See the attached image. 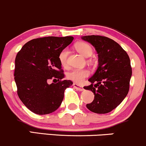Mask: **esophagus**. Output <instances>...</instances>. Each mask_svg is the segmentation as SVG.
<instances>
[{"instance_id": "34e87169", "label": "esophagus", "mask_w": 146, "mask_h": 146, "mask_svg": "<svg viewBox=\"0 0 146 146\" xmlns=\"http://www.w3.org/2000/svg\"><path fill=\"white\" fill-rule=\"evenodd\" d=\"M73 86L74 88H75L76 90H77L78 91H83L84 90V89H83V88L81 86H79V85H78L77 83H73Z\"/></svg>"}]
</instances>
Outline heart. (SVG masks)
<instances>
[{
	"label": "heart",
	"instance_id": "obj_1",
	"mask_svg": "<svg viewBox=\"0 0 146 146\" xmlns=\"http://www.w3.org/2000/svg\"><path fill=\"white\" fill-rule=\"evenodd\" d=\"M76 50L85 57H89L92 54V48L89 44L86 42H80L75 45ZM69 54V50L68 48H65L60 52L58 55V59L63 66L67 65V60ZM90 75V71L87 69H74L68 73V78L71 81L76 82L77 83H81L86 77Z\"/></svg>",
	"mask_w": 146,
	"mask_h": 146
}]
</instances>
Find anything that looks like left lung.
<instances>
[{
	"label": "left lung",
	"mask_w": 146,
	"mask_h": 146,
	"mask_svg": "<svg viewBox=\"0 0 146 146\" xmlns=\"http://www.w3.org/2000/svg\"><path fill=\"white\" fill-rule=\"evenodd\" d=\"M81 38L94 47L98 54V68L88 79L94 99L86 105L97 114H106L115 109L127 96L132 76L130 60L126 52L112 39L101 36H84ZM95 84L94 85V83Z\"/></svg>",
	"instance_id": "left-lung-1"
}]
</instances>
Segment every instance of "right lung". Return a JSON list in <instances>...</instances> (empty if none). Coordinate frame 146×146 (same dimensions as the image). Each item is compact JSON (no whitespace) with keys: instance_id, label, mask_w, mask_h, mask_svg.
<instances>
[{"instance_id":"add662e5","label":"right lung","mask_w":146,"mask_h":146,"mask_svg":"<svg viewBox=\"0 0 146 146\" xmlns=\"http://www.w3.org/2000/svg\"><path fill=\"white\" fill-rule=\"evenodd\" d=\"M72 36H47L29 40L18 52L14 80L23 104L35 114H47L59 108L64 91L73 84L65 77L58 55L72 42ZM57 80L56 84L48 83Z\"/></svg>"}]
</instances>
